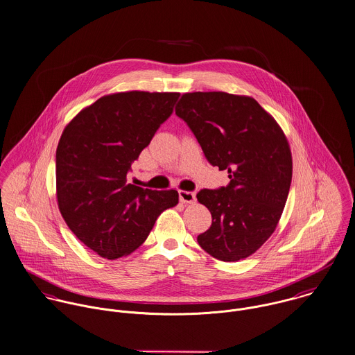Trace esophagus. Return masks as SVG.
Here are the masks:
<instances>
[{
  "label": "esophagus",
  "instance_id": "1",
  "mask_svg": "<svg viewBox=\"0 0 355 355\" xmlns=\"http://www.w3.org/2000/svg\"><path fill=\"white\" fill-rule=\"evenodd\" d=\"M180 200L184 203H193L196 200V193L189 191H180Z\"/></svg>",
  "mask_w": 355,
  "mask_h": 355
}]
</instances>
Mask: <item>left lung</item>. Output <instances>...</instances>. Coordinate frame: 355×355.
I'll use <instances>...</instances> for the list:
<instances>
[{
  "instance_id": "8db88e82",
  "label": "left lung",
  "mask_w": 355,
  "mask_h": 355,
  "mask_svg": "<svg viewBox=\"0 0 355 355\" xmlns=\"http://www.w3.org/2000/svg\"><path fill=\"white\" fill-rule=\"evenodd\" d=\"M175 115L230 180L196 195L213 216L199 245L223 262L250 257L275 232L288 198L292 157L283 130L254 98L225 92L187 93Z\"/></svg>"
}]
</instances>
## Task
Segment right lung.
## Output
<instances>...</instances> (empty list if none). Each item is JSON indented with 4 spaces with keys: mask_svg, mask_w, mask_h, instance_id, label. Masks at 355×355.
I'll return each instance as SVG.
<instances>
[{
    "mask_svg": "<svg viewBox=\"0 0 355 355\" xmlns=\"http://www.w3.org/2000/svg\"><path fill=\"white\" fill-rule=\"evenodd\" d=\"M178 97L136 90L104 96L82 110L60 137L59 210L72 233L103 258L137 250L159 214L178 203L175 189H144L126 180Z\"/></svg>",
    "mask_w": 355,
    "mask_h": 355,
    "instance_id": "add662e5",
    "label": "right lung"
}]
</instances>
